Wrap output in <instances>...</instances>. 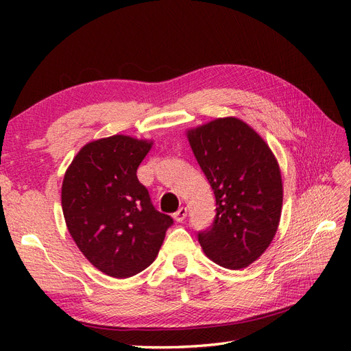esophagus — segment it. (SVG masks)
<instances>
[{"mask_svg":"<svg viewBox=\"0 0 351 351\" xmlns=\"http://www.w3.org/2000/svg\"><path fill=\"white\" fill-rule=\"evenodd\" d=\"M185 217H187V208H185V206H181L180 210H178V211L173 214V219H175L176 221H184Z\"/></svg>","mask_w":351,"mask_h":351,"instance_id":"1","label":"esophagus"}]
</instances>
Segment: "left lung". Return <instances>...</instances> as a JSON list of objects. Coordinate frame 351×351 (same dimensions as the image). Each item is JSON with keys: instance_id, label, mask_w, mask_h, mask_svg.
Here are the masks:
<instances>
[{"instance_id": "obj_1", "label": "left lung", "mask_w": 351, "mask_h": 351, "mask_svg": "<svg viewBox=\"0 0 351 351\" xmlns=\"http://www.w3.org/2000/svg\"><path fill=\"white\" fill-rule=\"evenodd\" d=\"M187 138L217 205L213 226L199 232V243L215 264L249 267L278 232L283 200L279 162L265 140L234 116L190 128Z\"/></svg>"}]
</instances>
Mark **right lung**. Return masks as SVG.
I'll return each instance as SVG.
<instances>
[{
    "mask_svg": "<svg viewBox=\"0 0 351 351\" xmlns=\"http://www.w3.org/2000/svg\"><path fill=\"white\" fill-rule=\"evenodd\" d=\"M154 145L123 134L93 140L73 156L62 184L66 226L93 267L131 278L158 255L170 215L156 211L137 169Z\"/></svg>",
    "mask_w": 351,
    "mask_h": 351,
    "instance_id": "add662e5",
    "label": "right lung"
}]
</instances>
